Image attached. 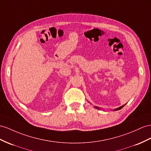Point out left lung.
I'll return each instance as SVG.
<instances>
[{
	"label": "left lung",
	"instance_id": "8db88e82",
	"mask_svg": "<svg viewBox=\"0 0 151 151\" xmlns=\"http://www.w3.org/2000/svg\"><path fill=\"white\" fill-rule=\"evenodd\" d=\"M126 105V104H125ZM125 105H122V106H120V107H119V108H117V109H114V111H117V110H121L122 108H123L124 106H125ZM94 108H96V109H100L99 107H98V106H94Z\"/></svg>",
	"mask_w": 151,
	"mask_h": 151
}]
</instances>
